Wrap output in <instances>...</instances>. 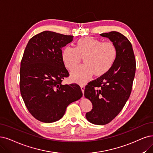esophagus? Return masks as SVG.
Returning <instances> with one entry per match:
<instances>
[{
  "instance_id": "1",
  "label": "esophagus",
  "mask_w": 153,
  "mask_h": 153,
  "mask_svg": "<svg viewBox=\"0 0 153 153\" xmlns=\"http://www.w3.org/2000/svg\"><path fill=\"white\" fill-rule=\"evenodd\" d=\"M81 88L82 91V93H83V94H84V88H85V84H81ZM83 96H84V95H83Z\"/></svg>"
}]
</instances>
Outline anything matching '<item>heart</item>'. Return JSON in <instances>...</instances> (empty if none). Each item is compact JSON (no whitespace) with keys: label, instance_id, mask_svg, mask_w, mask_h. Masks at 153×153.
Masks as SVG:
<instances>
[{"label":"heart","instance_id":"heart-1","mask_svg":"<svg viewBox=\"0 0 153 153\" xmlns=\"http://www.w3.org/2000/svg\"><path fill=\"white\" fill-rule=\"evenodd\" d=\"M117 56V50L114 43L87 37L79 39L75 48L65 47L62 52V60L66 67L72 70L83 57L84 64L71 73L72 79L83 83L93 73L101 76L108 72L114 64Z\"/></svg>","mask_w":153,"mask_h":153}]
</instances>
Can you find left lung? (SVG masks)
I'll return each mask as SVG.
<instances>
[{"instance_id": "obj_1", "label": "left lung", "mask_w": 153, "mask_h": 153, "mask_svg": "<svg viewBox=\"0 0 153 153\" xmlns=\"http://www.w3.org/2000/svg\"><path fill=\"white\" fill-rule=\"evenodd\" d=\"M100 35L115 44L117 59L108 72L86 85L84 97L93 105V109L86 114L87 120L105 125L118 115L131 95L136 64L132 44L125 36L117 31Z\"/></svg>"}]
</instances>
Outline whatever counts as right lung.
I'll return each mask as SVG.
<instances>
[{"instance_id":"obj_1","label":"right lung","mask_w":153,"mask_h":153,"mask_svg":"<svg viewBox=\"0 0 153 153\" xmlns=\"http://www.w3.org/2000/svg\"><path fill=\"white\" fill-rule=\"evenodd\" d=\"M73 36L45 31L28 42L21 62L20 91L27 109L36 119L52 123L64 116L67 106L82 97L76 84H62L69 74L62 48Z\"/></svg>"}]
</instances>
